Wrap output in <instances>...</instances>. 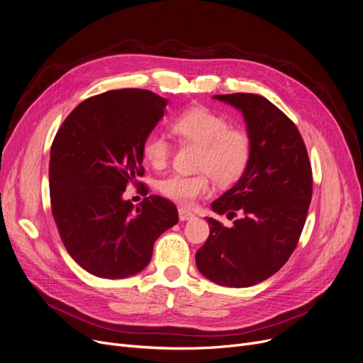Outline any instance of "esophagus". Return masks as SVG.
Listing matches in <instances>:
<instances>
[{
    "label": "esophagus",
    "instance_id": "34e87169",
    "mask_svg": "<svg viewBox=\"0 0 363 363\" xmlns=\"http://www.w3.org/2000/svg\"><path fill=\"white\" fill-rule=\"evenodd\" d=\"M178 213H179V220H191V219H194V213L193 212H189V211H186V208H179L178 211Z\"/></svg>",
    "mask_w": 363,
    "mask_h": 363
}]
</instances>
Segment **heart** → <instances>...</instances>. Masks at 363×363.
Instances as JSON below:
<instances>
[{
    "mask_svg": "<svg viewBox=\"0 0 363 363\" xmlns=\"http://www.w3.org/2000/svg\"><path fill=\"white\" fill-rule=\"evenodd\" d=\"M178 135L201 147L200 170L203 174L186 177L174 174L160 181V193L182 206H193L212 193V178L226 185L237 181L250 160V138L220 114L206 107H193L174 121ZM172 145L160 130H151L143 143V156L152 167H163L170 157Z\"/></svg>",
    "mask_w": 363,
    "mask_h": 363,
    "instance_id": "1",
    "label": "heart"
}]
</instances>
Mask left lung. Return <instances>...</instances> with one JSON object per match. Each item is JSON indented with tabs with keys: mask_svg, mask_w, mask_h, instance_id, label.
I'll list each match as a JSON object with an SVG mask.
<instances>
[{
	"mask_svg": "<svg viewBox=\"0 0 363 363\" xmlns=\"http://www.w3.org/2000/svg\"><path fill=\"white\" fill-rule=\"evenodd\" d=\"M241 111L252 152L237 184L212 211L241 216L231 228L206 218L211 234L196 255L199 271L225 287H250L278 272L294 252L312 200V167L297 126L257 94L215 95Z\"/></svg>",
	"mask_w": 363,
	"mask_h": 363,
	"instance_id": "8db88e82",
	"label": "left lung"
}]
</instances>
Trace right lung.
Wrapping results in <instances>:
<instances>
[{
    "label": "right lung",
    "mask_w": 363,
    "mask_h": 363,
    "mask_svg": "<svg viewBox=\"0 0 363 363\" xmlns=\"http://www.w3.org/2000/svg\"><path fill=\"white\" fill-rule=\"evenodd\" d=\"M167 100L147 89L95 95L76 107L51 145L50 199L60 238L89 274L122 279L141 272L155 241L178 223L169 200H123L143 177V143L164 116Z\"/></svg>",
    "instance_id": "obj_1"
}]
</instances>
